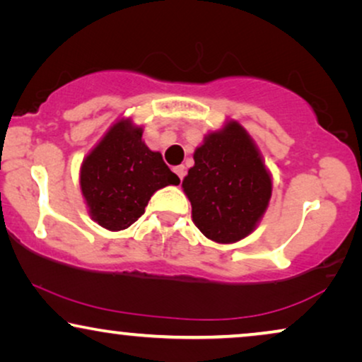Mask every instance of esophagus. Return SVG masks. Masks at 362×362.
Segmentation results:
<instances>
[{"instance_id":"1","label":"esophagus","mask_w":362,"mask_h":362,"mask_svg":"<svg viewBox=\"0 0 362 362\" xmlns=\"http://www.w3.org/2000/svg\"><path fill=\"white\" fill-rule=\"evenodd\" d=\"M175 173L177 176H180V180L182 181V177H185V175H186V168L182 166V165H180V166H175Z\"/></svg>"}]
</instances>
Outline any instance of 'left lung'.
Here are the masks:
<instances>
[{
	"label": "left lung",
	"mask_w": 362,
	"mask_h": 362,
	"mask_svg": "<svg viewBox=\"0 0 362 362\" xmlns=\"http://www.w3.org/2000/svg\"><path fill=\"white\" fill-rule=\"evenodd\" d=\"M182 189L197 229L207 239L232 244L259 224L272 196V177L245 128L230 120L196 148Z\"/></svg>",
	"instance_id": "left-lung-1"
}]
</instances>
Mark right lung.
I'll return each instance as SVG.
<instances>
[{
  "label": "right lung",
  "instance_id": "obj_1",
  "mask_svg": "<svg viewBox=\"0 0 362 362\" xmlns=\"http://www.w3.org/2000/svg\"><path fill=\"white\" fill-rule=\"evenodd\" d=\"M143 128L130 120L110 127L81 168V189L88 214L108 230H123L138 221L148 201L180 177L141 140Z\"/></svg>",
  "mask_w": 362,
  "mask_h": 362
}]
</instances>
